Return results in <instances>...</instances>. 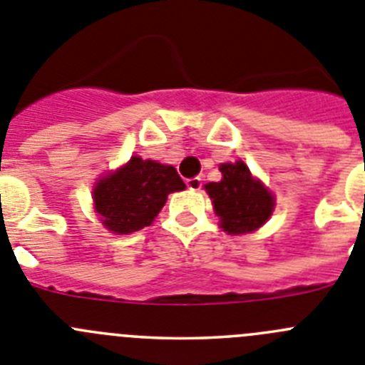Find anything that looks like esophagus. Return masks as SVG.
Returning a JSON list of instances; mask_svg holds the SVG:
<instances>
[{"label": "esophagus", "instance_id": "obj_1", "mask_svg": "<svg viewBox=\"0 0 365 365\" xmlns=\"http://www.w3.org/2000/svg\"><path fill=\"white\" fill-rule=\"evenodd\" d=\"M186 186H188L192 192H199V190L202 188V180H200L199 177H193V179L186 180Z\"/></svg>", "mask_w": 365, "mask_h": 365}]
</instances>
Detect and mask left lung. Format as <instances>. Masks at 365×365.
<instances>
[{"label":"left lung","instance_id":"obj_1","mask_svg":"<svg viewBox=\"0 0 365 365\" xmlns=\"http://www.w3.org/2000/svg\"><path fill=\"white\" fill-rule=\"evenodd\" d=\"M222 180L206 185L220 228L240 235L260 228L273 212V197L250 173L242 160L220 165Z\"/></svg>","mask_w":365,"mask_h":365}]
</instances>
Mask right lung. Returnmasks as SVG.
Segmentation results:
<instances>
[{
    "mask_svg": "<svg viewBox=\"0 0 365 365\" xmlns=\"http://www.w3.org/2000/svg\"><path fill=\"white\" fill-rule=\"evenodd\" d=\"M185 188L173 166L132 157L128 165L96 185L93 205L110 232L126 235L150 226L168 193Z\"/></svg>",
    "mask_w": 365,
    "mask_h": 365,
    "instance_id": "add662e5",
    "label": "right lung"
}]
</instances>
